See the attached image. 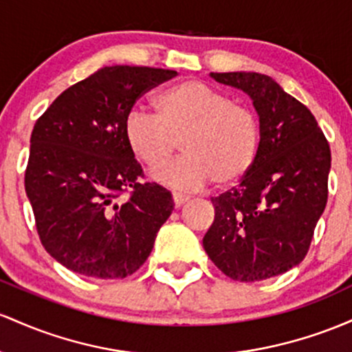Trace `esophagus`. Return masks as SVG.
<instances>
[{
	"instance_id": "esophagus-1",
	"label": "esophagus",
	"mask_w": 352,
	"mask_h": 352,
	"mask_svg": "<svg viewBox=\"0 0 352 352\" xmlns=\"http://www.w3.org/2000/svg\"><path fill=\"white\" fill-rule=\"evenodd\" d=\"M173 201H175V206L176 208H181L183 204H186L189 201V196L183 195V192H173Z\"/></svg>"
}]
</instances>
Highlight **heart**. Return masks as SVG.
<instances>
[{
  "label": "heart",
  "mask_w": 352,
  "mask_h": 352,
  "mask_svg": "<svg viewBox=\"0 0 352 352\" xmlns=\"http://www.w3.org/2000/svg\"><path fill=\"white\" fill-rule=\"evenodd\" d=\"M156 114L133 108L123 133L129 151L148 169H160L181 141L184 155L156 177L169 188H204L236 183L258 156L259 121L246 104L231 101L203 81L186 80L156 94Z\"/></svg>",
  "instance_id": "heart-1"
}]
</instances>
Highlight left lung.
Instances as JSON below:
<instances>
[{
    "label": "left lung",
    "instance_id": "left-lung-1",
    "mask_svg": "<svg viewBox=\"0 0 352 352\" xmlns=\"http://www.w3.org/2000/svg\"><path fill=\"white\" fill-rule=\"evenodd\" d=\"M211 76L250 94L261 140L238 186L211 199L214 221L203 246L228 278L263 281L298 266L309 251L327 203L329 143L313 113L272 78L244 71Z\"/></svg>",
    "mask_w": 352,
    "mask_h": 352
}]
</instances>
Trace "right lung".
I'll return each mask as SVG.
<instances>
[{"mask_svg": "<svg viewBox=\"0 0 352 352\" xmlns=\"http://www.w3.org/2000/svg\"><path fill=\"white\" fill-rule=\"evenodd\" d=\"M176 74L106 66L63 91L34 123L25 189L41 244L68 270L123 279L151 254L175 203L144 181L123 124L136 100Z\"/></svg>", "mask_w": 352, "mask_h": 352, "instance_id": "right-lung-1", "label": "right lung"}]
</instances>
